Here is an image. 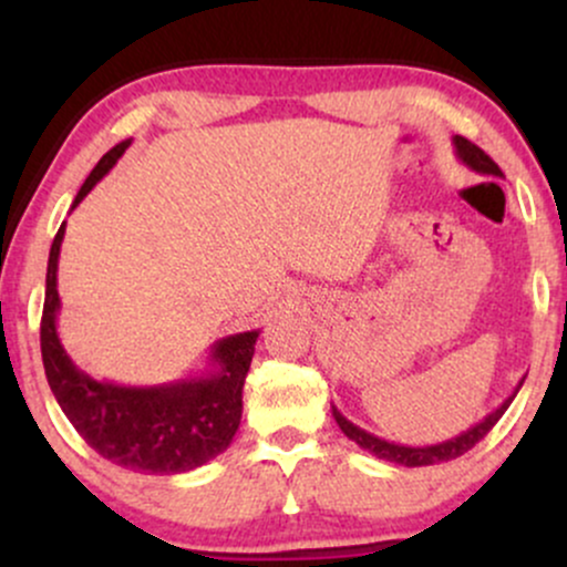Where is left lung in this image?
Instances as JSON below:
<instances>
[{
  "label": "left lung",
  "instance_id": "8db88e82",
  "mask_svg": "<svg viewBox=\"0 0 567 567\" xmlns=\"http://www.w3.org/2000/svg\"><path fill=\"white\" fill-rule=\"evenodd\" d=\"M453 146H455V154H458V159L464 162L466 167H472L474 173H480V175H501L496 162L487 157L483 148L474 146L472 141L461 138V135H453ZM519 386H523V381L517 383V389H514L512 396H506V400L501 402V405L493 410V413H487L485 419L480 421V424L470 426V429H466V432L455 434V437H451V440L437 442V445L410 447V445H396V442L381 440V437H375V434L365 432V429L351 424L347 415H341V410H338L336 405H333V419H336V424L341 426V432L347 434L351 442H357V445H360L362 451L373 453L375 458L392 461V464H400V466H432V464H442V461H453V458H458V455H464L466 451H472V447L477 445V442L483 440L485 434L498 424L501 415L506 413V408H509L514 396H517Z\"/></svg>",
  "mask_w": 567,
  "mask_h": 567
}]
</instances>
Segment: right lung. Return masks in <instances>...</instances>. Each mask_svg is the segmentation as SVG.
<instances>
[{
	"label": "right lung",
	"instance_id": "right-lung-1",
	"mask_svg": "<svg viewBox=\"0 0 567 567\" xmlns=\"http://www.w3.org/2000/svg\"><path fill=\"white\" fill-rule=\"evenodd\" d=\"M130 141L116 143L87 175L71 210L93 192ZM66 220L50 247L42 309V362L50 389L84 442L116 466L141 474L192 472L231 445L243 419V389L261 330L226 336L210 347V368L197 379L157 386H122L90 379L71 362L58 338V256Z\"/></svg>",
	"mask_w": 567,
	"mask_h": 567
}]
</instances>
